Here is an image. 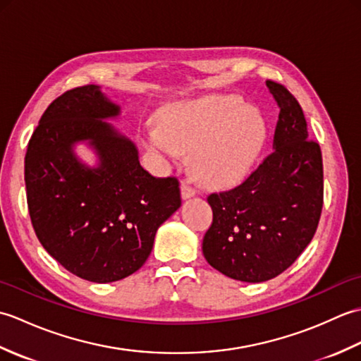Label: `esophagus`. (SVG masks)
Masks as SVG:
<instances>
[{
	"label": "esophagus",
	"instance_id": "obj_1",
	"mask_svg": "<svg viewBox=\"0 0 361 361\" xmlns=\"http://www.w3.org/2000/svg\"><path fill=\"white\" fill-rule=\"evenodd\" d=\"M195 194H197V190L192 186L188 185V183H185V181L181 183V197H183V200H188V198H190V197H195Z\"/></svg>",
	"mask_w": 361,
	"mask_h": 361
}]
</instances>
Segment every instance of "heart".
I'll list each match as a JSON object with an SVG mask.
<instances>
[{
  "label": "heart",
  "mask_w": 361,
  "mask_h": 361,
  "mask_svg": "<svg viewBox=\"0 0 361 361\" xmlns=\"http://www.w3.org/2000/svg\"><path fill=\"white\" fill-rule=\"evenodd\" d=\"M267 126L256 109L237 97H206L169 110L159 128H147L142 142L169 164L190 155L198 181L225 186L247 173L265 142Z\"/></svg>",
  "instance_id": "obj_1"
}]
</instances>
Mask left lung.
I'll return each instance as SVG.
<instances>
[{"mask_svg": "<svg viewBox=\"0 0 361 361\" xmlns=\"http://www.w3.org/2000/svg\"><path fill=\"white\" fill-rule=\"evenodd\" d=\"M267 88L279 106L273 152L239 186L208 195L212 224L203 237L211 267L242 282L286 271L310 243L323 209V158L309 140L301 105L274 80Z\"/></svg>", "mask_w": 361, "mask_h": 361, "instance_id": "1", "label": "left lung"}]
</instances>
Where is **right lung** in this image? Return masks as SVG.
Listing matches in <instances>:
<instances>
[{
  "mask_svg": "<svg viewBox=\"0 0 361 361\" xmlns=\"http://www.w3.org/2000/svg\"><path fill=\"white\" fill-rule=\"evenodd\" d=\"M118 114L119 106L96 85L66 91L43 113L25 157L38 240L68 271L97 283L140 270L157 229L181 206L178 180L150 175L135 144L104 122ZM79 140L97 150L99 168L75 158Z\"/></svg>",
  "mask_w": 361,
  "mask_h": 361,
  "instance_id": "1",
  "label": "right lung"
}]
</instances>
